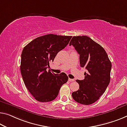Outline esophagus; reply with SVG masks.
<instances>
[{
	"mask_svg": "<svg viewBox=\"0 0 127 127\" xmlns=\"http://www.w3.org/2000/svg\"><path fill=\"white\" fill-rule=\"evenodd\" d=\"M69 81H70V82H74V79H71V78H69Z\"/></svg>",
	"mask_w": 127,
	"mask_h": 127,
	"instance_id": "34e87169",
	"label": "esophagus"
}]
</instances>
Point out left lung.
Segmentation results:
<instances>
[{"mask_svg":"<svg viewBox=\"0 0 127 127\" xmlns=\"http://www.w3.org/2000/svg\"><path fill=\"white\" fill-rule=\"evenodd\" d=\"M69 45L79 54L81 67L87 70L85 79L76 80L79 88L72 93V97L80 104H91L98 100L110 83L112 64L104 48L88 36H74Z\"/></svg>","mask_w":127,"mask_h":127,"instance_id":"1","label":"left lung"}]
</instances>
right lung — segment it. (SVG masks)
Instances as JSON below:
<instances>
[{
  "mask_svg": "<svg viewBox=\"0 0 127 127\" xmlns=\"http://www.w3.org/2000/svg\"><path fill=\"white\" fill-rule=\"evenodd\" d=\"M72 36L49 34L38 37L27 44L21 56L20 71L25 86L38 102H48L58 96L68 81L65 73H52L46 69L57 54L69 44Z\"/></svg>",
  "mask_w": 127,
  "mask_h": 127,
  "instance_id": "add662e5",
  "label": "right lung"
}]
</instances>
